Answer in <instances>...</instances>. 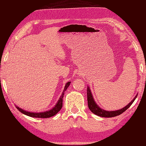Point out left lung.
<instances>
[{"label": "left lung", "instance_id": "obj_1", "mask_svg": "<svg viewBox=\"0 0 146 146\" xmlns=\"http://www.w3.org/2000/svg\"><path fill=\"white\" fill-rule=\"evenodd\" d=\"M87 94L88 106V108H89V110L92 111L94 114H95V115L101 116V117H104V118H111V117H115V116L121 115V113L125 112L128 108H130V106L132 104L134 101H135V99L137 98V94L132 101H131L129 104H127L126 106L124 107L123 108H122V109L119 110L110 111H106L101 109V108L96 104V102L94 99L92 92H91L90 88L88 86L87 87Z\"/></svg>", "mask_w": 146, "mask_h": 146}]
</instances>
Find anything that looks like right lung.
Segmentation results:
<instances>
[{"label": "right lung", "instance_id": "obj_1", "mask_svg": "<svg viewBox=\"0 0 146 146\" xmlns=\"http://www.w3.org/2000/svg\"><path fill=\"white\" fill-rule=\"evenodd\" d=\"M71 84V82H68L66 83L65 87H64V89L62 92L61 97L59 98V99L58 100L57 104L55 105L52 109H51L50 110H48L47 111H45V112H42V113H32V112H28V111H27L25 110H23L21 108H20L19 107L16 106V107L17 109H18L20 112L22 113L23 114H24L25 115H27L28 116L30 117H33V118H50V117H52L54 115H56L57 113H58L59 111L61 110V108L62 107V98L64 97V92L68 88V87L70 86V85Z\"/></svg>", "mask_w": 146, "mask_h": 146}]
</instances>
